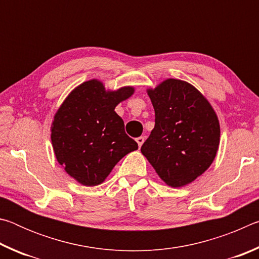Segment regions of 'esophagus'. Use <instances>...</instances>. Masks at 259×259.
Listing matches in <instances>:
<instances>
[{
  "label": "esophagus",
  "mask_w": 259,
  "mask_h": 259,
  "mask_svg": "<svg viewBox=\"0 0 259 259\" xmlns=\"http://www.w3.org/2000/svg\"><path fill=\"white\" fill-rule=\"evenodd\" d=\"M144 140H145V138H144V137H138V138H136V142H137V144H138V146H139V147H142L143 143H144Z\"/></svg>",
  "instance_id": "obj_1"
}]
</instances>
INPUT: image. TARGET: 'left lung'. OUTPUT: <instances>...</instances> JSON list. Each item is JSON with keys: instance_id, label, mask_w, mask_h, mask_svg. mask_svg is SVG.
Returning <instances> with one entry per match:
<instances>
[{"instance_id": "obj_1", "label": "left lung", "mask_w": 259, "mask_h": 259, "mask_svg": "<svg viewBox=\"0 0 259 259\" xmlns=\"http://www.w3.org/2000/svg\"><path fill=\"white\" fill-rule=\"evenodd\" d=\"M147 94L155 125L140 151L166 185H187L217 154L218 117L202 94L185 81L168 78Z\"/></svg>"}]
</instances>
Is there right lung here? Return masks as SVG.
<instances>
[{
  "label": "right lung",
  "mask_w": 259,
  "mask_h": 259,
  "mask_svg": "<svg viewBox=\"0 0 259 259\" xmlns=\"http://www.w3.org/2000/svg\"><path fill=\"white\" fill-rule=\"evenodd\" d=\"M134 91L133 87L106 91L102 82L90 80L75 88L57 111L51 126L57 161L82 185L102 184L122 157L138 148L114 111Z\"/></svg>",
  "instance_id": "1"
}]
</instances>
